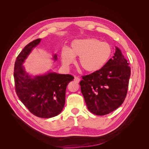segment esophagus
<instances>
[{
	"mask_svg": "<svg viewBox=\"0 0 149 149\" xmlns=\"http://www.w3.org/2000/svg\"><path fill=\"white\" fill-rule=\"evenodd\" d=\"M74 80H75V81H76L77 83H79L80 81V79L79 77H75Z\"/></svg>",
	"mask_w": 149,
	"mask_h": 149,
	"instance_id": "esophagus-1",
	"label": "esophagus"
}]
</instances>
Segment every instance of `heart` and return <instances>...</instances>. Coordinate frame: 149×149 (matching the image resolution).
<instances>
[{"label":"heart","instance_id":"heart-1","mask_svg":"<svg viewBox=\"0 0 149 149\" xmlns=\"http://www.w3.org/2000/svg\"><path fill=\"white\" fill-rule=\"evenodd\" d=\"M112 54V47L109 43L88 38L74 40L69 48L63 47L60 51V58L63 64L69 66L74 63L75 57H79L80 68L84 71L93 72L103 68Z\"/></svg>","mask_w":149,"mask_h":149}]
</instances>
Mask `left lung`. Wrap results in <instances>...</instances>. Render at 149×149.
I'll list each match as a JSON object with an SVG mask.
<instances>
[{
    "label": "left lung",
    "instance_id": "obj_1",
    "mask_svg": "<svg viewBox=\"0 0 149 149\" xmlns=\"http://www.w3.org/2000/svg\"><path fill=\"white\" fill-rule=\"evenodd\" d=\"M121 51L116 47L112 58L101 69L82 76L81 91L88 110L97 115L114 111L126 97L130 68Z\"/></svg>",
    "mask_w": 149,
    "mask_h": 149
}]
</instances>
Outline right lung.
I'll list each match as a JSON object with an SVG mask.
<instances>
[{
	"instance_id": "right-lung-1",
	"label": "right lung",
	"mask_w": 149,
	"mask_h": 149,
	"mask_svg": "<svg viewBox=\"0 0 149 149\" xmlns=\"http://www.w3.org/2000/svg\"><path fill=\"white\" fill-rule=\"evenodd\" d=\"M40 40L37 38L28 43L17 57L14 68L15 90L19 100L31 113L40 118H49L58 115L63 110L66 87L74 77L69 74L51 72L32 78L26 73L23 63ZM54 59H57L56 55Z\"/></svg>"
}]
</instances>
